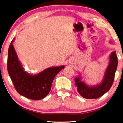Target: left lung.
Listing matches in <instances>:
<instances>
[{
  "mask_svg": "<svg viewBox=\"0 0 123 123\" xmlns=\"http://www.w3.org/2000/svg\"><path fill=\"white\" fill-rule=\"evenodd\" d=\"M110 60V64L105 71L103 80L98 86L89 87L81 81L79 77L75 78V86L79 93L83 98L88 99L98 98L110 90L114 81L115 72L117 67V57L115 51L111 55Z\"/></svg>",
  "mask_w": 123,
  "mask_h": 123,
  "instance_id": "8db88e82",
  "label": "left lung"
}]
</instances>
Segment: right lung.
I'll use <instances>...</instances> for the list:
<instances>
[{"instance_id":"obj_1","label":"right lung","mask_w":123,"mask_h":123,"mask_svg":"<svg viewBox=\"0 0 123 123\" xmlns=\"http://www.w3.org/2000/svg\"><path fill=\"white\" fill-rule=\"evenodd\" d=\"M13 42L8 48L7 70L15 89L20 95L30 99H42L49 93L55 77L64 66L48 68L37 75H30L24 71L18 60Z\"/></svg>"}]
</instances>
